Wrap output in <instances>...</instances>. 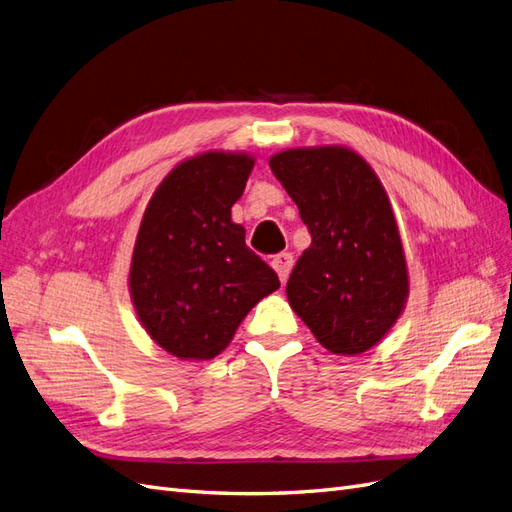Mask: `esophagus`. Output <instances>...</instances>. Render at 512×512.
<instances>
[{"instance_id":"1","label":"esophagus","mask_w":512,"mask_h":512,"mask_svg":"<svg viewBox=\"0 0 512 512\" xmlns=\"http://www.w3.org/2000/svg\"><path fill=\"white\" fill-rule=\"evenodd\" d=\"M271 265H273V269L277 271V275H280V282L284 284V282L288 280L290 271H292L294 258H292V254H290V252H282V254H277V256L273 258Z\"/></svg>"}]
</instances>
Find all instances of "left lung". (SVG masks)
Returning a JSON list of instances; mask_svg holds the SVG:
<instances>
[{"mask_svg": "<svg viewBox=\"0 0 512 512\" xmlns=\"http://www.w3.org/2000/svg\"><path fill=\"white\" fill-rule=\"evenodd\" d=\"M269 166L312 232L286 284L290 307L329 352H367L393 329L410 294L389 194L344 145L284 149Z\"/></svg>", "mask_w": 512, "mask_h": 512, "instance_id": "1", "label": "left lung"}]
</instances>
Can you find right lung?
I'll list each match as a JSON object with an SVG mask.
<instances>
[{
	"instance_id": "1",
	"label": "right lung",
	"mask_w": 512,
	"mask_h": 512,
	"mask_svg": "<svg viewBox=\"0 0 512 512\" xmlns=\"http://www.w3.org/2000/svg\"><path fill=\"white\" fill-rule=\"evenodd\" d=\"M254 164L245 151L196 153L170 170L145 207L130 299L147 335L181 361L218 356L247 312L280 288L230 215Z\"/></svg>"
}]
</instances>
